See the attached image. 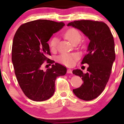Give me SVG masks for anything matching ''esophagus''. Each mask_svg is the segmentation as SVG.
<instances>
[{"instance_id":"obj_1","label":"esophagus","mask_w":124,"mask_h":124,"mask_svg":"<svg viewBox=\"0 0 124 124\" xmlns=\"http://www.w3.org/2000/svg\"><path fill=\"white\" fill-rule=\"evenodd\" d=\"M67 73L69 74H72V70L71 69H67Z\"/></svg>"}]
</instances>
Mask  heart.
<instances>
[{
	"mask_svg": "<svg viewBox=\"0 0 124 124\" xmlns=\"http://www.w3.org/2000/svg\"><path fill=\"white\" fill-rule=\"evenodd\" d=\"M64 37L66 39L69 40L73 43H78L80 41L81 35L79 31L74 28H70L65 31L63 34ZM58 43V38L57 37H54L51 39L49 42V46L51 50L55 49L57 47ZM78 58V56L76 54H63L60 55L58 58L59 62L67 66H73L76 63V61Z\"/></svg>",
	"mask_w": 124,
	"mask_h": 124,
	"instance_id": "1",
	"label": "heart"
}]
</instances>
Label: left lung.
Instances as JSON below:
<instances>
[{
  "label": "left lung",
  "instance_id": "1",
  "mask_svg": "<svg viewBox=\"0 0 124 124\" xmlns=\"http://www.w3.org/2000/svg\"><path fill=\"white\" fill-rule=\"evenodd\" d=\"M67 26L79 30L90 40L82 61V64L89 65L87 71L73 70L74 74L82 78L84 83L73 92L79 99L90 101L101 94L109 81L116 58L113 37L108 25L102 22L76 20Z\"/></svg>",
  "mask_w": 124,
  "mask_h": 124
}]
</instances>
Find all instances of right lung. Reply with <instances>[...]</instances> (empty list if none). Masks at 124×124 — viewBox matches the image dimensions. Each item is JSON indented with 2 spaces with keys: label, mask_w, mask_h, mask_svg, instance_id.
<instances>
[{
  "label": "right lung",
  "mask_w": 124,
  "mask_h": 124,
  "mask_svg": "<svg viewBox=\"0 0 124 124\" xmlns=\"http://www.w3.org/2000/svg\"><path fill=\"white\" fill-rule=\"evenodd\" d=\"M65 25L49 20H34L21 25L14 35L12 62L15 76L23 93L32 101L50 98L56 78L66 73L67 69L58 63L45 71L41 69L47 56L51 54L47 42ZM48 59V63H53Z\"/></svg>",
  "instance_id": "obj_1"
}]
</instances>
